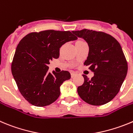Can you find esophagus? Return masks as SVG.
Instances as JSON below:
<instances>
[{
	"label": "esophagus",
	"mask_w": 133,
	"mask_h": 133,
	"mask_svg": "<svg viewBox=\"0 0 133 133\" xmlns=\"http://www.w3.org/2000/svg\"><path fill=\"white\" fill-rule=\"evenodd\" d=\"M76 73L74 72H71V77L72 78H74L75 76H76Z\"/></svg>",
	"instance_id": "34e87169"
}]
</instances>
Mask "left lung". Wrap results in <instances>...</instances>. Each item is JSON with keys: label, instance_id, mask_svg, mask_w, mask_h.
<instances>
[{"label": "left lung", "instance_id": "8db88e82", "mask_svg": "<svg viewBox=\"0 0 133 133\" xmlns=\"http://www.w3.org/2000/svg\"><path fill=\"white\" fill-rule=\"evenodd\" d=\"M72 32L88 43V56L84 64L94 73L91 79L83 75L84 82L78 87V94L89 104H105L119 92L127 73V62L121 45L102 31L84 29Z\"/></svg>", "mask_w": 133, "mask_h": 133}]
</instances>
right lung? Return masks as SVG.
<instances>
[{
    "mask_svg": "<svg viewBox=\"0 0 133 133\" xmlns=\"http://www.w3.org/2000/svg\"><path fill=\"white\" fill-rule=\"evenodd\" d=\"M76 39L69 31L50 30L31 32L19 41L11 70L19 92L29 103L44 107L59 97L60 86L70 78V74L66 70L49 72L48 64L59 57L63 44Z\"/></svg>",
    "mask_w": 133,
    "mask_h": 133,
    "instance_id": "obj_1",
    "label": "right lung"
}]
</instances>
